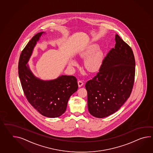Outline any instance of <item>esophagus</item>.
<instances>
[{
  "instance_id": "obj_1",
  "label": "esophagus",
  "mask_w": 153,
  "mask_h": 153,
  "mask_svg": "<svg viewBox=\"0 0 153 153\" xmlns=\"http://www.w3.org/2000/svg\"><path fill=\"white\" fill-rule=\"evenodd\" d=\"M83 84H84V83H83V81H82V80H78V87H82L83 85Z\"/></svg>"
}]
</instances>
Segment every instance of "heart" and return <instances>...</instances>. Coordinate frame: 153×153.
I'll use <instances>...</instances> for the list:
<instances>
[{"mask_svg":"<svg viewBox=\"0 0 153 153\" xmlns=\"http://www.w3.org/2000/svg\"><path fill=\"white\" fill-rule=\"evenodd\" d=\"M98 48V45L97 44H91L88 46L85 51H82L80 55L82 58H85L87 56H88L89 55L91 54L93 52L94 53ZM102 61V52L100 51H97L94 53L92 55H89L88 57L85 59V68L88 71L91 72L97 71L100 68ZM71 64L72 65L76 64V61L72 60Z\"/></svg>","mask_w":153,"mask_h":153,"instance_id":"b5f03b06","label":"heart"}]
</instances>
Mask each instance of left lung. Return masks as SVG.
Instances as JSON below:
<instances>
[{
  "mask_svg": "<svg viewBox=\"0 0 153 153\" xmlns=\"http://www.w3.org/2000/svg\"><path fill=\"white\" fill-rule=\"evenodd\" d=\"M115 41L98 73L85 85L89 112L97 118L116 112L129 98L134 85L136 62L132 50L118 34Z\"/></svg>",
  "mask_w": 153,
  "mask_h": 153,
  "instance_id": "obj_1",
  "label": "left lung"
}]
</instances>
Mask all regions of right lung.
Here are the masks:
<instances>
[{
    "label": "right lung",
    "mask_w": 153,
    "mask_h": 153,
    "mask_svg": "<svg viewBox=\"0 0 153 153\" xmlns=\"http://www.w3.org/2000/svg\"><path fill=\"white\" fill-rule=\"evenodd\" d=\"M44 32L36 34L21 53L19 76L24 94L28 102L42 115L58 117L66 110L68 99L77 91V80L74 76L61 75L58 78L44 81L36 77L27 65L37 42Z\"/></svg>",
    "instance_id": "obj_1"
}]
</instances>
